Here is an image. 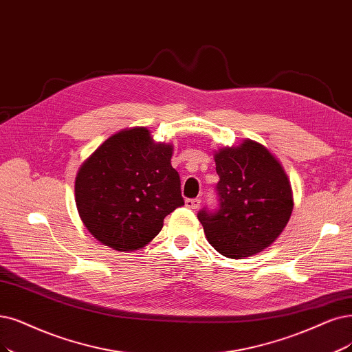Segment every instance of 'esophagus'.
<instances>
[{"instance_id": "obj_1", "label": "esophagus", "mask_w": 352, "mask_h": 352, "mask_svg": "<svg viewBox=\"0 0 352 352\" xmlns=\"http://www.w3.org/2000/svg\"><path fill=\"white\" fill-rule=\"evenodd\" d=\"M200 203H201L200 199H187V200H186V206L188 207V209H192V210L199 209Z\"/></svg>"}]
</instances>
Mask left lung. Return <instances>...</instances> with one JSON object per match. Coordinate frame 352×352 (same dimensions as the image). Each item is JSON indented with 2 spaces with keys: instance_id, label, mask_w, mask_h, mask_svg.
Returning a JSON list of instances; mask_svg holds the SVG:
<instances>
[{
  "instance_id": "left-lung-1",
  "label": "left lung",
  "mask_w": 352,
  "mask_h": 352,
  "mask_svg": "<svg viewBox=\"0 0 352 352\" xmlns=\"http://www.w3.org/2000/svg\"><path fill=\"white\" fill-rule=\"evenodd\" d=\"M219 209L197 217L207 241L223 256H252L274 242L293 212V192L284 168L251 139L214 153Z\"/></svg>"
}]
</instances>
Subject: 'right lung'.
Wrapping results in <instances>:
<instances>
[{"label": "right lung", "instance_id": "add662e5", "mask_svg": "<svg viewBox=\"0 0 352 352\" xmlns=\"http://www.w3.org/2000/svg\"><path fill=\"white\" fill-rule=\"evenodd\" d=\"M173 145L155 143L146 127L110 136L78 169L75 203L88 232L116 251H136L184 204Z\"/></svg>", "mask_w": 352, "mask_h": 352}]
</instances>
